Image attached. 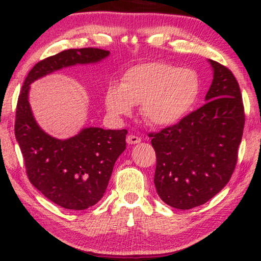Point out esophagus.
Returning <instances> with one entry per match:
<instances>
[{"label": "esophagus", "instance_id": "obj_1", "mask_svg": "<svg viewBox=\"0 0 261 261\" xmlns=\"http://www.w3.org/2000/svg\"><path fill=\"white\" fill-rule=\"evenodd\" d=\"M139 142H141V139L139 137H135V135H128L127 137V144L135 145L139 144Z\"/></svg>", "mask_w": 261, "mask_h": 261}]
</instances>
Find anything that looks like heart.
Listing matches in <instances>:
<instances>
[{
  "instance_id": "b5f03b06",
  "label": "heart",
  "mask_w": 261,
  "mask_h": 261,
  "mask_svg": "<svg viewBox=\"0 0 261 261\" xmlns=\"http://www.w3.org/2000/svg\"><path fill=\"white\" fill-rule=\"evenodd\" d=\"M201 94V80L196 71L164 62L130 67L120 85L110 84L105 105L113 116L129 115L140 105L141 115L151 126L170 127L192 112Z\"/></svg>"
}]
</instances>
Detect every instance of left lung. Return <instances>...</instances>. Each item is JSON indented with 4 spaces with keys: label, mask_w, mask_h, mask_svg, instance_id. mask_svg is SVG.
<instances>
[{
    "label": "left lung",
    "mask_w": 261,
    "mask_h": 261,
    "mask_svg": "<svg viewBox=\"0 0 261 261\" xmlns=\"http://www.w3.org/2000/svg\"><path fill=\"white\" fill-rule=\"evenodd\" d=\"M214 78L205 105L174 126L151 133L154 185L176 209L204 204L229 181L245 126L240 87L229 69L209 59Z\"/></svg>",
    "instance_id": "obj_1"
}]
</instances>
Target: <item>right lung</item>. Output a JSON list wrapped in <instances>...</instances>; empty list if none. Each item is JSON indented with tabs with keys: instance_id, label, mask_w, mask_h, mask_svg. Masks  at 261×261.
<instances>
[{
	"instance_id": "obj_1",
	"label": "right lung",
	"mask_w": 261,
	"mask_h": 261,
	"mask_svg": "<svg viewBox=\"0 0 261 261\" xmlns=\"http://www.w3.org/2000/svg\"><path fill=\"white\" fill-rule=\"evenodd\" d=\"M109 53L101 48H72L41 60L27 74L17 99L15 138L28 179L45 197L65 209H88L103 197L115 162L126 149L127 130L87 127L69 139L53 138L34 119L28 101L31 84L64 67L98 63Z\"/></svg>"
}]
</instances>
